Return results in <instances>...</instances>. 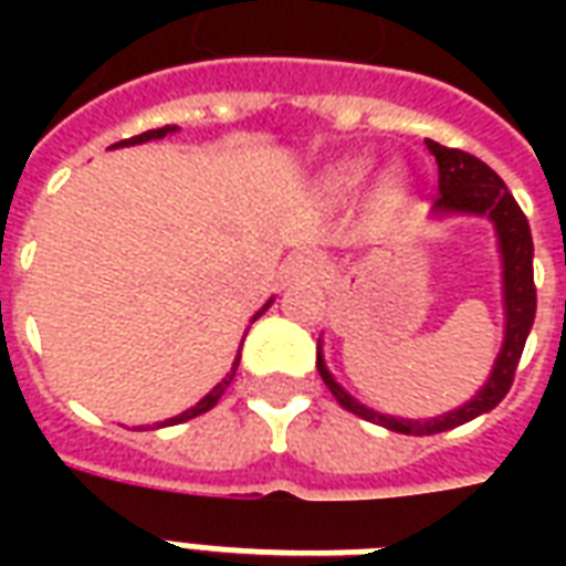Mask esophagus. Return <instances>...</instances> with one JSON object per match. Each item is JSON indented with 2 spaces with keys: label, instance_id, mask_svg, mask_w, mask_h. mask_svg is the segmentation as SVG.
I'll use <instances>...</instances> for the list:
<instances>
[{
  "label": "esophagus",
  "instance_id": "1",
  "mask_svg": "<svg viewBox=\"0 0 566 566\" xmlns=\"http://www.w3.org/2000/svg\"><path fill=\"white\" fill-rule=\"evenodd\" d=\"M321 272H324V258L315 254V251L291 254L287 263H284V275H287V279H318Z\"/></svg>",
  "mask_w": 566,
  "mask_h": 566
}]
</instances>
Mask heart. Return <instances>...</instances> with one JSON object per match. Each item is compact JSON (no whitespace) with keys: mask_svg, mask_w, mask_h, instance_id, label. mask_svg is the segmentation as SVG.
I'll return each mask as SVG.
<instances>
[{"mask_svg":"<svg viewBox=\"0 0 566 566\" xmlns=\"http://www.w3.org/2000/svg\"><path fill=\"white\" fill-rule=\"evenodd\" d=\"M369 166L364 160H348L339 163V166H333L327 178H324V187L331 190L333 197H345V193H355L357 187L364 185V178H367ZM406 197V181L400 172H385L379 178V185H376V199H379L381 206H400Z\"/></svg>","mask_w":566,"mask_h":566,"instance_id":"obj_1","label":"heart"}]
</instances>
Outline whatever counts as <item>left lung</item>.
I'll return each instance as SVG.
<instances>
[{
	"instance_id": "1",
	"label": "left lung",
	"mask_w": 566,
	"mask_h": 566,
	"mask_svg": "<svg viewBox=\"0 0 566 566\" xmlns=\"http://www.w3.org/2000/svg\"><path fill=\"white\" fill-rule=\"evenodd\" d=\"M427 150L437 157L439 166V197L433 202V218H449V214H473V218H488L494 223L497 233V251H500V279H503V345L500 355L491 367L488 381L475 391L473 400H467L458 409H451L446 416L437 418H397L376 412L369 406L357 403L352 394L345 391L339 381L333 379V373L324 364V352H321L318 339V373L324 385L331 388L336 403L355 412L364 421L388 427L394 433H406V437H430V433H442L451 427H461L473 418L485 416L494 406L510 394L512 379H515V367L522 360L527 333L534 327L536 315V287H534V239H531V227L518 202L510 193V187L503 185L491 166L467 154V150L446 148L433 139H424Z\"/></svg>"
}]
</instances>
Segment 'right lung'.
Listing matches in <instances>:
<instances>
[{
  "mask_svg": "<svg viewBox=\"0 0 566 566\" xmlns=\"http://www.w3.org/2000/svg\"><path fill=\"white\" fill-rule=\"evenodd\" d=\"M169 133H178V127H160V129H148V133H142V136H133V139H124V142H117V145H112V148H127V145H142V142H150V139H163V136H169ZM272 306V300H266V303H263V308H260L258 315H254V318L251 321H258L260 315H263V312H266V308ZM239 357L242 355H235V360H233V369H230V373H227V376H223L221 381H218V385H214V388H211L209 394H206V397H202V400H199L197 406H190V409H185V412H181V416H175V418H166V421H160V424L157 427H169V424H181V421H190V418H197V416H202V412H209L211 406L218 403V400H221V394L227 391V388H230V381H233V376H235V367H239Z\"/></svg>",
  "mask_w": 566,
  "mask_h": 566,
  "instance_id": "right-lung-1",
  "label": "right lung"
}]
</instances>
